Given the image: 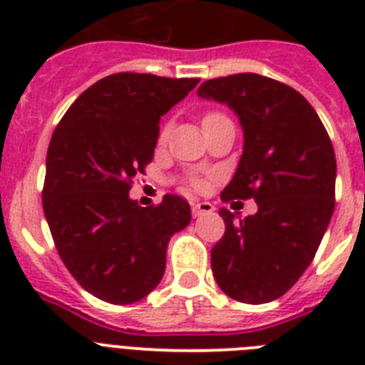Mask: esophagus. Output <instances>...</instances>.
<instances>
[{"mask_svg":"<svg viewBox=\"0 0 365 365\" xmlns=\"http://www.w3.org/2000/svg\"><path fill=\"white\" fill-rule=\"evenodd\" d=\"M193 217H200V216H206V214H212L214 212V205L212 202H193Z\"/></svg>","mask_w":365,"mask_h":365,"instance_id":"34e87169","label":"esophagus"}]
</instances>
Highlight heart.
Listing matches in <instances>:
<instances>
[{
    "mask_svg": "<svg viewBox=\"0 0 365 365\" xmlns=\"http://www.w3.org/2000/svg\"><path fill=\"white\" fill-rule=\"evenodd\" d=\"M216 115H220V113H206V115L202 117V123L208 121V119H212V117H216ZM168 132H170V126L166 125L165 128L160 130V134H159V142L160 143L165 142L166 138H168ZM189 185H191V187H193V189H200V187H202V185H205V182H202L200 178H189Z\"/></svg>",
    "mask_w": 365,
    "mask_h": 365,
    "instance_id": "obj_1",
    "label": "heart"
}]
</instances>
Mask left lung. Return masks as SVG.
<instances>
[{"mask_svg":"<svg viewBox=\"0 0 365 365\" xmlns=\"http://www.w3.org/2000/svg\"><path fill=\"white\" fill-rule=\"evenodd\" d=\"M200 98L239 115L244 149L222 199H254L237 220L222 208L225 235L212 248L217 286L242 303L278 299L311 265L335 208V151L320 117L295 88L257 73L205 81Z\"/></svg>","mask_w":365,"mask_h":365,"instance_id":"1","label":"left lung"}]
</instances>
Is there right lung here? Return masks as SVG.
Listing matches in <instances>:
<instances>
[{
	"mask_svg": "<svg viewBox=\"0 0 365 365\" xmlns=\"http://www.w3.org/2000/svg\"><path fill=\"white\" fill-rule=\"evenodd\" d=\"M197 83L113 73L91 85L54 128L43 212L71 277L98 299L128 305L153 292L168 240L191 222L182 197L142 208L128 191L153 159L160 117Z\"/></svg>",
	"mask_w": 365,
	"mask_h": 365,
	"instance_id": "add662e5",
	"label": "right lung"
}]
</instances>
